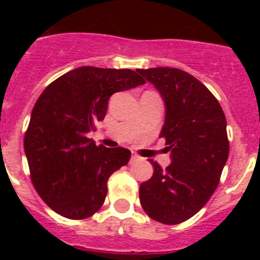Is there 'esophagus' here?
Returning a JSON list of instances; mask_svg holds the SVG:
<instances>
[{
    "label": "esophagus",
    "instance_id": "obj_1",
    "mask_svg": "<svg viewBox=\"0 0 260 260\" xmlns=\"http://www.w3.org/2000/svg\"><path fill=\"white\" fill-rule=\"evenodd\" d=\"M131 159H132V161H137V159H140V157H138L136 153H132V157H131Z\"/></svg>",
    "mask_w": 260,
    "mask_h": 260
}]
</instances>
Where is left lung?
<instances>
[{
    "instance_id": "1",
    "label": "left lung",
    "mask_w": 260,
    "mask_h": 260,
    "mask_svg": "<svg viewBox=\"0 0 260 260\" xmlns=\"http://www.w3.org/2000/svg\"><path fill=\"white\" fill-rule=\"evenodd\" d=\"M159 91L166 118L159 137L172 162L141 183L140 201L149 217L180 224L204 208L219 185L229 156L226 118L217 99L195 77L176 68L138 69Z\"/></svg>"
}]
</instances>
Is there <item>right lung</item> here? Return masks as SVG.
Returning <instances> with one entry per match:
<instances>
[{
    "mask_svg": "<svg viewBox=\"0 0 260 260\" xmlns=\"http://www.w3.org/2000/svg\"><path fill=\"white\" fill-rule=\"evenodd\" d=\"M145 83L131 69L80 67L39 96L23 147L34 187L55 212L80 220L102 208L108 179L128 164L131 151L96 146L86 135L104 119L111 95Z\"/></svg>",
    "mask_w": 260,
    "mask_h": 260,
    "instance_id": "1",
    "label": "right lung"
}]
</instances>
